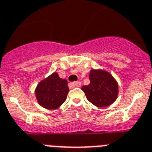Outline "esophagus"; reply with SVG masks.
<instances>
[{
    "label": "esophagus",
    "instance_id": "esophagus-1",
    "mask_svg": "<svg viewBox=\"0 0 152 152\" xmlns=\"http://www.w3.org/2000/svg\"><path fill=\"white\" fill-rule=\"evenodd\" d=\"M72 86H75V87H79V86H81V85H82V83H81L80 81H77V82H74V83H72Z\"/></svg>",
    "mask_w": 152,
    "mask_h": 152
}]
</instances>
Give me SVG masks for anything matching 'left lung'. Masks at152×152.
Instances as JSON below:
<instances>
[{
	"instance_id": "obj_1",
	"label": "left lung",
	"mask_w": 152,
	"mask_h": 152,
	"mask_svg": "<svg viewBox=\"0 0 152 152\" xmlns=\"http://www.w3.org/2000/svg\"><path fill=\"white\" fill-rule=\"evenodd\" d=\"M90 84L84 86L88 100L97 107H107L113 104L118 96V84L113 75L102 69H91Z\"/></svg>"
}]
</instances>
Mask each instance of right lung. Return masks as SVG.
Listing matches in <instances>:
<instances>
[{"instance_id":"add662e5","label":"right lung","mask_w":152,"mask_h":152,"mask_svg":"<svg viewBox=\"0 0 152 152\" xmlns=\"http://www.w3.org/2000/svg\"><path fill=\"white\" fill-rule=\"evenodd\" d=\"M67 84L66 79L60 78L58 73L54 72L37 86L34 91L37 101L47 110L58 109L66 100L69 91Z\"/></svg>"}]
</instances>
